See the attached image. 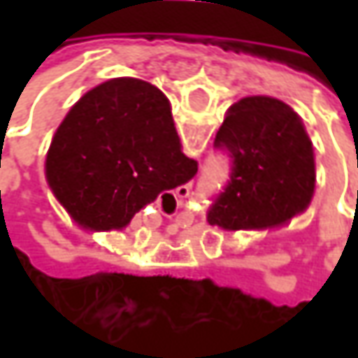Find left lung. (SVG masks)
<instances>
[{
    "label": "left lung",
    "mask_w": 358,
    "mask_h": 358,
    "mask_svg": "<svg viewBox=\"0 0 358 358\" xmlns=\"http://www.w3.org/2000/svg\"><path fill=\"white\" fill-rule=\"evenodd\" d=\"M215 147L227 151L231 175L207 211L217 227H271L301 213L315 189L313 143L301 117L275 97L231 105Z\"/></svg>",
    "instance_id": "obj_1"
}]
</instances>
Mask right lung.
<instances>
[{
	"instance_id": "right-lung-1",
	"label": "right lung",
	"mask_w": 358,
	"mask_h": 358,
	"mask_svg": "<svg viewBox=\"0 0 358 358\" xmlns=\"http://www.w3.org/2000/svg\"><path fill=\"white\" fill-rule=\"evenodd\" d=\"M197 161L181 151L171 105L141 79L119 77L87 91L65 115L48 153V179L71 211L125 227L159 193L185 185Z\"/></svg>"
}]
</instances>
